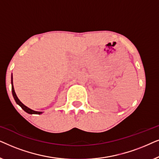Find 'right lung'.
Returning <instances> with one entry per match:
<instances>
[{"mask_svg": "<svg viewBox=\"0 0 159 159\" xmlns=\"http://www.w3.org/2000/svg\"><path fill=\"white\" fill-rule=\"evenodd\" d=\"M11 85H12V88H11V90H12V95H13V97H14V98L15 100V101H16V103L18 104L19 106H21V108H22V109L25 111V112L28 113V114H41L43 112L41 111H33L32 109H30V108L27 107V106L24 105V104L21 103V102L19 101V99L18 98V97L16 96V93H15L14 91V85H13V77L11 76Z\"/></svg>", "mask_w": 159, "mask_h": 159, "instance_id": "1", "label": "right lung"}]
</instances>
